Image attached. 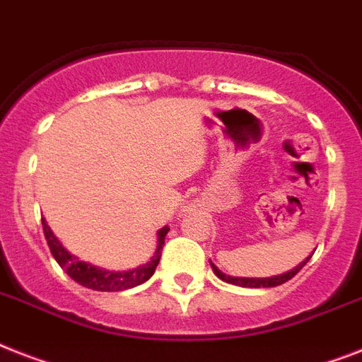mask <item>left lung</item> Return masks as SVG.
<instances>
[{
    "instance_id": "8db88e82",
    "label": "left lung",
    "mask_w": 362,
    "mask_h": 362,
    "mask_svg": "<svg viewBox=\"0 0 362 362\" xmlns=\"http://www.w3.org/2000/svg\"><path fill=\"white\" fill-rule=\"evenodd\" d=\"M310 258V257H308ZM308 258L305 260L303 264H299L298 267H293L292 272L284 273V275H277V277H269V279H245V277H230V275H225L223 272H219L214 264H211V269L216 273L217 277L225 281V283L230 284H238V286H245V288H272V286H279V284H284L286 281H290L292 277H296L299 273V269L308 262Z\"/></svg>"
}]
</instances>
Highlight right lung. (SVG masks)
I'll return each instance as SVG.
<instances>
[{"label": "right lung", "mask_w": 362, "mask_h": 362, "mask_svg": "<svg viewBox=\"0 0 362 362\" xmlns=\"http://www.w3.org/2000/svg\"><path fill=\"white\" fill-rule=\"evenodd\" d=\"M42 230L48 242V247L57 260V264L63 267L64 272L69 273V277H72L76 283L81 286L90 288V290H100V292H119V290H128L137 284H143L145 281L154 275L156 266L160 262L161 249L165 243V236L169 232V227H163L158 232V249H156L154 257L151 258V262H146L145 266H139L137 269L132 272H107V269H100L96 266H90L87 262L78 260V257L70 255L66 249L59 243L57 238L54 236L52 228L48 227V223L42 219Z\"/></svg>", "instance_id": "1"}]
</instances>
